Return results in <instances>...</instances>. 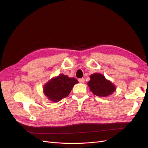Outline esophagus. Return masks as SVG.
I'll use <instances>...</instances> for the list:
<instances>
[{
  "mask_svg": "<svg viewBox=\"0 0 148 148\" xmlns=\"http://www.w3.org/2000/svg\"><path fill=\"white\" fill-rule=\"evenodd\" d=\"M79 82L80 83H83L85 80H84V78H82V79H79Z\"/></svg>",
  "mask_w": 148,
  "mask_h": 148,
  "instance_id": "obj_1",
  "label": "esophagus"
}]
</instances>
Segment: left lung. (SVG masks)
Listing matches in <instances>:
<instances>
[{
	"mask_svg": "<svg viewBox=\"0 0 148 148\" xmlns=\"http://www.w3.org/2000/svg\"><path fill=\"white\" fill-rule=\"evenodd\" d=\"M88 85L93 94L100 97L109 96L116 90L114 84L99 73L91 74Z\"/></svg>",
	"mask_w": 148,
	"mask_h": 148,
	"instance_id": "1",
	"label": "left lung"
}]
</instances>
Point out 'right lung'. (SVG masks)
<instances>
[{
	"label": "right lung",
	"instance_id": "add662e5",
	"mask_svg": "<svg viewBox=\"0 0 148 148\" xmlns=\"http://www.w3.org/2000/svg\"><path fill=\"white\" fill-rule=\"evenodd\" d=\"M77 81L74 77H69L64 74H59L46 83L43 87L44 95L53 103H58L68 97Z\"/></svg>",
	"mask_w": 148,
	"mask_h": 148
}]
</instances>
